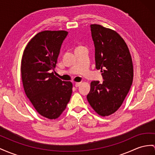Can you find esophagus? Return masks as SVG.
Segmentation results:
<instances>
[{
	"label": "esophagus",
	"mask_w": 155,
	"mask_h": 155,
	"mask_svg": "<svg viewBox=\"0 0 155 155\" xmlns=\"http://www.w3.org/2000/svg\"><path fill=\"white\" fill-rule=\"evenodd\" d=\"M81 84V82H76V83H75L74 86H75V87H77H77L80 86Z\"/></svg>",
	"instance_id": "1"
}]
</instances>
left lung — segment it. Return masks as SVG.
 Segmentation results:
<instances>
[{
    "mask_svg": "<svg viewBox=\"0 0 155 155\" xmlns=\"http://www.w3.org/2000/svg\"><path fill=\"white\" fill-rule=\"evenodd\" d=\"M90 29L96 68L101 69L104 81L91 82L87 100L100 115L109 116L121 106L132 86V60L126 42L115 31L97 24L91 25Z\"/></svg>",
    "mask_w": 155,
    "mask_h": 155,
    "instance_id": "8db88e82",
    "label": "left lung"
}]
</instances>
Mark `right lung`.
I'll use <instances>...</instances> for the list:
<instances>
[{"mask_svg":"<svg viewBox=\"0 0 155 155\" xmlns=\"http://www.w3.org/2000/svg\"><path fill=\"white\" fill-rule=\"evenodd\" d=\"M67 34L65 31L38 33L27 45L21 59L25 92L37 111L49 119L60 116L72 94V83L62 81L51 73Z\"/></svg>","mask_w":155,"mask_h":155,"instance_id":"obj_1","label":"right lung"}]
</instances>
